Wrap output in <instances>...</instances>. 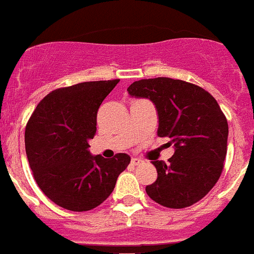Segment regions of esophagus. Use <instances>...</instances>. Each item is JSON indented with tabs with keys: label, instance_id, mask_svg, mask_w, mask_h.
<instances>
[{
	"label": "esophagus",
	"instance_id": "esophagus-1",
	"mask_svg": "<svg viewBox=\"0 0 254 254\" xmlns=\"http://www.w3.org/2000/svg\"><path fill=\"white\" fill-rule=\"evenodd\" d=\"M140 163H142V160L138 159V157H133V159H131V164H133V165H138V164Z\"/></svg>",
	"mask_w": 254,
	"mask_h": 254
}]
</instances>
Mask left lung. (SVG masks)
<instances>
[{
	"label": "left lung",
	"instance_id": "left-lung-1",
	"mask_svg": "<svg viewBox=\"0 0 254 254\" xmlns=\"http://www.w3.org/2000/svg\"><path fill=\"white\" fill-rule=\"evenodd\" d=\"M127 91L155 104L157 135L174 146L169 163L152 161L157 180L146 187L147 195L173 209L197 203L219 180L227 153L229 125L217 101L203 87L169 77L135 81Z\"/></svg>",
	"mask_w": 254,
	"mask_h": 254
}]
</instances>
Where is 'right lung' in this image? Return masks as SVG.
<instances>
[{
	"label": "right lung",
	"instance_id": "add662e5",
	"mask_svg": "<svg viewBox=\"0 0 254 254\" xmlns=\"http://www.w3.org/2000/svg\"><path fill=\"white\" fill-rule=\"evenodd\" d=\"M120 80L87 81L49 93L25 127V152L38 187L57 205L86 212L114 191L130 156L112 159L89 152L97 131V114Z\"/></svg>",
	"mask_w": 254,
	"mask_h": 254
}]
</instances>
